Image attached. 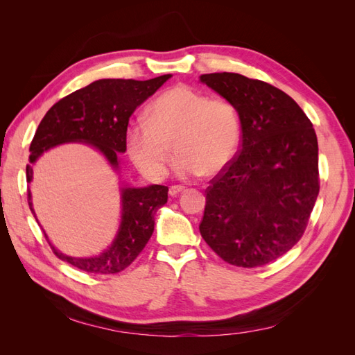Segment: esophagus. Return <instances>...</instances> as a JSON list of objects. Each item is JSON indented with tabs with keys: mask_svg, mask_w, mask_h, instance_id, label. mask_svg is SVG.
<instances>
[{
	"mask_svg": "<svg viewBox=\"0 0 355 355\" xmlns=\"http://www.w3.org/2000/svg\"><path fill=\"white\" fill-rule=\"evenodd\" d=\"M184 191H185V187H184V185H173V187H170L168 194H170L171 197H176V196L180 194V192H184Z\"/></svg>",
	"mask_w": 355,
	"mask_h": 355,
	"instance_id": "1",
	"label": "esophagus"
}]
</instances>
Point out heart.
Returning <instances> with one entry per match:
<instances>
[{
  "mask_svg": "<svg viewBox=\"0 0 355 355\" xmlns=\"http://www.w3.org/2000/svg\"><path fill=\"white\" fill-rule=\"evenodd\" d=\"M241 141L240 112L231 101L209 98L191 85L178 84L151 102L148 118H136L125 128V149L139 171L163 179L179 153L180 176L218 175L230 166Z\"/></svg>",
  "mask_w": 355,
  "mask_h": 355,
  "instance_id": "obj_1",
  "label": "heart"
}]
</instances>
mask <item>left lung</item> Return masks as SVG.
I'll use <instances>...</instances> for the list:
<instances>
[{
	"instance_id": "8db88e82",
	"label": "left lung",
	"mask_w": 355,
	"mask_h": 355,
	"mask_svg": "<svg viewBox=\"0 0 355 355\" xmlns=\"http://www.w3.org/2000/svg\"><path fill=\"white\" fill-rule=\"evenodd\" d=\"M201 81L237 106L241 120L240 151L206 189L201 237L225 262L263 266L302 239L318 197L313 123L265 81L234 72Z\"/></svg>"
}]
</instances>
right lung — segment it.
<instances>
[{"instance_id": "right-lung-1", "label": "right lung", "mask_w": 355, "mask_h": 355, "mask_svg": "<svg viewBox=\"0 0 355 355\" xmlns=\"http://www.w3.org/2000/svg\"><path fill=\"white\" fill-rule=\"evenodd\" d=\"M170 77L171 75L167 73L146 81L120 78L98 80L56 102L41 120L31 142L26 180H32L31 164L35 163L42 153L65 142H85L93 145L116 168L118 153H125L128 118L139 105L154 94ZM167 192L168 188L164 185L124 188L120 231L112 245L101 256L87 257V259L71 257L58 252L49 243L53 253L59 259L90 274L121 272L130 266L151 239L155 211L167 202ZM28 204L31 211L34 213L29 189Z\"/></svg>"}]
</instances>
